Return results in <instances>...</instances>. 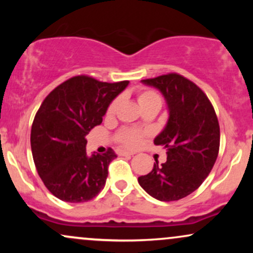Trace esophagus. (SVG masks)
<instances>
[{"mask_svg": "<svg viewBox=\"0 0 253 253\" xmlns=\"http://www.w3.org/2000/svg\"><path fill=\"white\" fill-rule=\"evenodd\" d=\"M118 153H119V156H129V157L134 155L133 152H128V151H124V150H119Z\"/></svg>", "mask_w": 253, "mask_h": 253, "instance_id": "obj_1", "label": "esophagus"}]
</instances>
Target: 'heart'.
Masks as SVG:
<instances>
[{"label":"heart","instance_id":"b5f03b06","mask_svg":"<svg viewBox=\"0 0 253 253\" xmlns=\"http://www.w3.org/2000/svg\"><path fill=\"white\" fill-rule=\"evenodd\" d=\"M136 101H138L140 108L152 103L161 104V100H159L158 95L156 92L151 91V90H140L138 95H136ZM117 106L118 100L113 101L108 107V109H107V114L112 115L115 112V109H117ZM141 135H143V133L136 129H125L119 134V141L127 147H136L140 144Z\"/></svg>","mask_w":253,"mask_h":253}]
</instances>
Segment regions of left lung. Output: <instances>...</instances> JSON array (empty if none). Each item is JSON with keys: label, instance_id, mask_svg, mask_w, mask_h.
Segmentation results:
<instances>
[{"label": "left lung", "instance_id": "obj_1", "mask_svg": "<svg viewBox=\"0 0 253 253\" xmlns=\"http://www.w3.org/2000/svg\"><path fill=\"white\" fill-rule=\"evenodd\" d=\"M162 92L168 107L167 125L155 144L167 149V162L156 161L151 172L138 178L159 201H177L195 191L217 158L220 127L211 101L195 83L177 74L143 80Z\"/></svg>", "mask_w": 253, "mask_h": 253}]
</instances>
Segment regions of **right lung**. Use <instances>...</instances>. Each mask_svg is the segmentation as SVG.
I'll return each instance as SVG.
<instances>
[{"label": "right lung", "mask_w": 253, "mask_h": 253, "mask_svg": "<svg viewBox=\"0 0 253 253\" xmlns=\"http://www.w3.org/2000/svg\"><path fill=\"white\" fill-rule=\"evenodd\" d=\"M128 83L72 77L40 106L32 125V155L45 187L62 201L85 202L103 189L108 165L117 155L108 149L88 156L85 136L102 123L109 104Z\"/></svg>", "instance_id": "1"}]
</instances>
